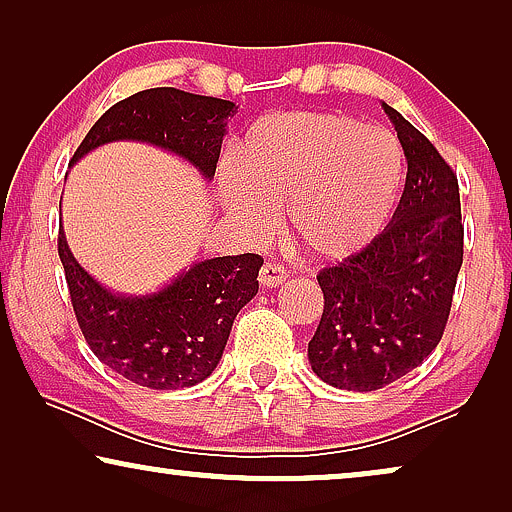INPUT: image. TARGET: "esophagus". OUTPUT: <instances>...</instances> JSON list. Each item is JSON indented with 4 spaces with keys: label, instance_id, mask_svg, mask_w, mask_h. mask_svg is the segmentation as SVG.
Masks as SVG:
<instances>
[{
    "label": "esophagus",
    "instance_id": "obj_1",
    "mask_svg": "<svg viewBox=\"0 0 512 512\" xmlns=\"http://www.w3.org/2000/svg\"><path fill=\"white\" fill-rule=\"evenodd\" d=\"M286 279H289V272L277 263H265L261 268V275H258V282H261L265 289H275V286L284 284Z\"/></svg>",
    "mask_w": 512,
    "mask_h": 512
}]
</instances>
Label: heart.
I'll return each mask as SVG.
<instances>
[{"mask_svg":"<svg viewBox=\"0 0 512 512\" xmlns=\"http://www.w3.org/2000/svg\"><path fill=\"white\" fill-rule=\"evenodd\" d=\"M403 188V149L382 125L326 111L256 121L237 139L219 191L249 233L277 223L286 205L291 237L317 261H345L382 233Z\"/></svg>","mask_w":512,"mask_h":512,"instance_id":"1","label":"heart"}]
</instances>
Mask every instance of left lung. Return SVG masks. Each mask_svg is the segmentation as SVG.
I'll use <instances>...</instances> for the list:
<instances>
[{"instance_id":"obj_1","label":"left lung","mask_w":512,"mask_h":512,"mask_svg":"<svg viewBox=\"0 0 512 512\" xmlns=\"http://www.w3.org/2000/svg\"><path fill=\"white\" fill-rule=\"evenodd\" d=\"M382 109L408 160L401 202L366 249L317 275L324 314L307 345L314 375L347 391L387 387L438 347L464 261L457 174L415 125Z\"/></svg>"}]
</instances>
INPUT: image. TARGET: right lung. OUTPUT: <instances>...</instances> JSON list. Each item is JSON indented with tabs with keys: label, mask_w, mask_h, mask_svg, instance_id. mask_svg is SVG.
<instances>
[{
	"label": "right lung",
	"mask_w": 512,
	"mask_h": 512,
	"mask_svg": "<svg viewBox=\"0 0 512 512\" xmlns=\"http://www.w3.org/2000/svg\"><path fill=\"white\" fill-rule=\"evenodd\" d=\"M235 102L151 88L104 111L76 149V165L111 142H142L214 179ZM58 254L81 333L104 366L149 389L193 387L212 375L237 312L258 293V254L195 261L151 293H118L81 268L60 228Z\"/></svg>",
	"instance_id": "obj_1"
}]
</instances>
